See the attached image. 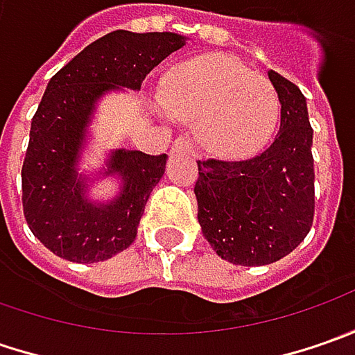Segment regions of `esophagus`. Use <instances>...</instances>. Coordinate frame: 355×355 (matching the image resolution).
Instances as JSON below:
<instances>
[{"label":"esophagus","instance_id":"34e87169","mask_svg":"<svg viewBox=\"0 0 355 355\" xmlns=\"http://www.w3.org/2000/svg\"><path fill=\"white\" fill-rule=\"evenodd\" d=\"M171 152L191 154V152H193V146L189 144V140H185V138H178V140H173V144H171Z\"/></svg>","mask_w":355,"mask_h":355}]
</instances>
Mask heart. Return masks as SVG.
<instances>
[{"instance_id":"heart-1","label":"heart","mask_w":355,"mask_h":355,"mask_svg":"<svg viewBox=\"0 0 355 355\" xmlns=\"http://www.w3.org/2000/svg\"><path fill=\"white\" fill-rule=\"evenodd\" d=\"M173 118L196 124L205 150L247 157L263 150L279 124V92L231 55L211 53L182 64L162 94Z\"/></svg>"}]
</instances>
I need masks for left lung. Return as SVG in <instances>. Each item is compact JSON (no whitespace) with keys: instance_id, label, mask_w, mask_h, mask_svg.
Masks as SVG:
<instances>
[{"instance_id":"1","label":"left lung","mask_w":355,"mask_h":355,"mask_svg":"<svg viewBox=\"0 0 355 355\" xmlns=\"http://www.w3.org/2000/svg\"><path fill=\"white\" fill-rule=\"evenodd\" d=\"M279 92L280 128L259 156L198 162L201 233L221 259L261 266L293 252L314 219L312 126L300 89L268 71Z\"/></svg>"}]
</instances>
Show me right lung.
<instances>
[{
  "label": "right lung",
  "instance_id": "1",
  "mask_svg": "<svg viewBox=\"0 0 355 355\" xmlns=\"http://www.w3.org/2000/svg\"><path fill=\"white\" fill-rule=\"evenodd\" d=\"M184 35L118 29L85 47L49 80L31 120L21 168L27 225L49 251L73 263H98L134 243L146 201L168 156L110 150L98 178H116L108 201L89 198L90 178L78 171L98 101L116 90H140L146 75L185 45Z\"/></svg>",
  "mask_w": 355,
  "mask_h": 355
}]
</instances>
